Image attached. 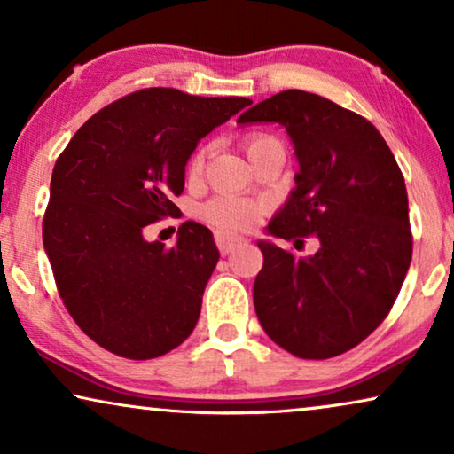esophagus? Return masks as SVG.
<instances>
[{"mask_svg":"<svg viewBox=\"0 0 454 454\" xmlns=\"http://www.w3.org/2000/svg\"><path fill=\"white\" fill-rule=\"evenodd\" d=\"M215 241H216V247H219V252L223 254V256H227V254H231L233 250H238L239 246L246 244L244 238H235V235H229L223 231L215 233Z\"/></svg>","mask_w":454,"mask_h":454,"instance_id":"34e87169","label":"esophagus"}]
</instances>
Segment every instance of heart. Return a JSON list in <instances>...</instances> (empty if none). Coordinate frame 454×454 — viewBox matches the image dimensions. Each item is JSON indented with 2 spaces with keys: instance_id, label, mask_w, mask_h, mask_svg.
Listing matches in <instances>:
<instances>
[{
  "instance_id": "b5f03b06",
  "label": "heart",
  "mask_w": 454,
  "mask_h": 454,
  "mask_svg": "<svg viewBox=\"0 0 454 454\" xmlns=\"http://www.w3.org/2000/svg\"><path fill=\"white\" fill-rule=\"evenodd\" d=\"M264 140H269V136L254 134L250 138H246L244 140L246 153L250 154L254 148ZM207 157H208L207 146L198 148V151L192 154L190 167H188L190 177L202 176L204 165H207ZM262 213H264V204L250 200V198H239V196H216L202 208L204 219H207L210 225L221 229V231H247V229L256 225Z\"/></svg>"
}]
</instances>
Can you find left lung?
Returning <instances> with one entry per match:
<instances>
[{
  "label": "left lung",
  "mask_w": 454,
  "mask_h": 454,
  "mask_svg": "<svg viewBox=\"0 0 454 454\" xmlns=\"http://www.w3.org/2000/svg\"><path fill=\"white\" fill-rule=\"evenodd\" d=\"M252 121L285 126L300 160L295 190L269 233L320 239L308 258L258 241V320L295 357L340 356L387 318L411 264L405 179L380 132L325 97L283 90L238 120Z\"/></svg>",
  "instance_id": "1"
}]
</instances>
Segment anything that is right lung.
Wrapping results in <instances>:
<instances>
[{
  "instance_id": "1",
  "label": "right lung",
  "mask_w": 454,
  "mask_h": 454,
  "mask_svg": "<svg viewBox=\"0 0 454 454\" xmlns=\"http://www.w3.org/2000/svg\"><path fill=\"white\" fill-rule=\"evenodd\" d=\"M250 103L142 89L92 115L59 154L43 246L66 309L103 349L153 359L194 331L219 262L213 233L185 221L165 247L145 227L179 213L198 140Z\"/></svg>"
}]
</instances>
